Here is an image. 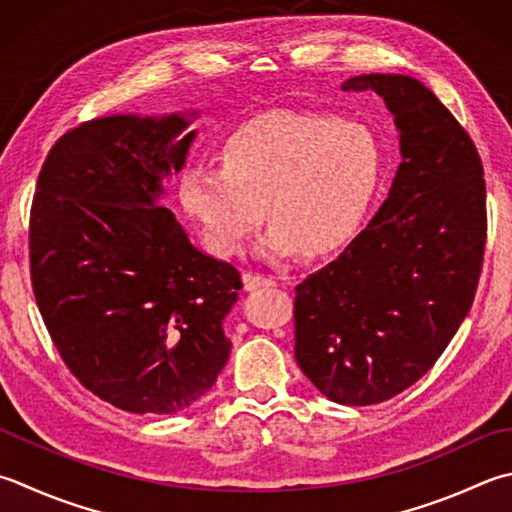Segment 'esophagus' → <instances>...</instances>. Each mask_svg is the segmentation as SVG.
Here are the masks:
<instances>
[{"mask_svg":"<svg viewBox=\"0 0 512 512\" xmlns=\"http://www.w3.org/2000/svg\"><path fill=\"white\" fill-rule=\"evenodd\" d=\"M276 281L272 276H265V274H245V287L249 292H254V289L260 287H274Z\"/></svg>","mask_w":512,"mask_h":512,"instance_id":"obj_1","label":"esophagus"}]
</instances>
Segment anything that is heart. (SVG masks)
<instances>
[{
    "instance_id": "1",
    "label": "heart",
    "mask_w": 512,
    "mask_h": 512,
    "mask_svg": "<svg viewBox=\"0 0 512 512\" xmlns=\"http://www.w3.org/2000/svg\"><path fill=\"white\" fill-rule=\"evenodd\" d=\"M381 180L383 147L365 124L278 109L231 131L220 162L191 167L180 198L218 256L243 254L265 211V256H325L359 234Z\"/></svg>"
}]
</instances>
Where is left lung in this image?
<instances>
[{"mask_svg": "<svg viewBox=\"0 0 512 512\" xmlns=\"http://www.w3.org/2000/svg\"><path fill=\"white\" fill-rule=\"evenodd\" d=\"M341 89L385 102L401 165L370 225L296 285L294 354L327 399L372 406L417 383L468 316L484 263L486 182L470 136L419 80L370 73Z\"/></svg>", "mask_w": 512, "mask_h": 512, "instance_id": "8db88e82", "label": "left lung"}]
</instances>
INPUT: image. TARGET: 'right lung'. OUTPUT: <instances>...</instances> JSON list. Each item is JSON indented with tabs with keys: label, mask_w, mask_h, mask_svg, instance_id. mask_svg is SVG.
<instances>
[{
	"label": "right lung",
	"mask_w": 512,
	"mask_h": 512,
	"mask_svg": "<svg viewBox=\"0 0 512 512\" xmlns=\"http://www.w3.org/2000/svg\"><path fill=\"white\" fill-rule=\"evenodd\" d=\"M191 113L106 115L53 144L31 209V281L86 390L136 414L194 406L229 359L234 265L191 245L162 180L185 167Z\"/></svg>",
	"instance_id": "right-lung-1"
}]
</instances>
